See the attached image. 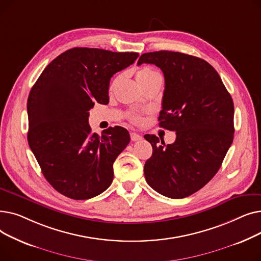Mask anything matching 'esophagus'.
I'll return each instance as SVG.
<instances>
[{
	"label": "esophagus",
	"instance_id": "34e87169",
	"mask_svg": "<svg viewBox=\"0 0 261 261\" xmlns=\"http://www.w3.org/2000/svg\"><path fill=\"white\" fill-rule=\"evenodd\" d=\"M130 138H131L132 142H136V141H141L143 139V136L138 134V133H135V132H131L130 133Z\"/></svg>",
	"mask_w": 261,
	"mask_h": 261
}]
</instances>
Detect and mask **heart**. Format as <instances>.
<instances>
[{
    "label": "heart",
    "mask_w": 261,
    "mask_h": 261,
    "mask_svg": "<svg viewBox=\"0 0 261 261\" xmlns=\"http://www.w3.org/2000/svg\"><path fill=\"white\" fill-rule=\"evenodd\" d=\"M159 77H161L160 74L150 66H143V67L139 68V71L136 72V80H138V82H139L141 87L149 84V82H151L152 80H154ZM116 81L117 80L114 81L113 86H115ZM129 118L133 123H136V125H140V123L143 121L142 116L139 115V114H131L129 116Z\"/></svg>",
    "instance_id": "obj_1"
}]
</instances>
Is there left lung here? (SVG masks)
<instances>
[{
	"mask_svg": "<svg viewBox=\"0 0 261 261\" xmlns=\"http://www.w3.org/2000/svg\"><path fill=\"white\" fill-rule=\"evenodd\" d=\"M154 64L165 77L160 126L175 131L167 146L155 135L146 161V181L159 194L182 199L206 185L234 140V102L215 68L190 55L159 50L143 54L138 65Z\"/></svg>",
	"mask_w": 261,
	"mask_h": 261,
	"instance_id": "1",
	"label": "left lung"
}]
</instances>
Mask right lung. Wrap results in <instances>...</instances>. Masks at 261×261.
Listing matches in <instances>:
<instances>
[{"mask_svg":"<svg viewBox=\"0 0 261 261\" xmlns=\"http://www.w3.org/2000/svg\"><path fill=\"white\" fill-rule=\"evenodd\" d=\"M138 53L74 47L55 58L27 99V141L47 182L61 195L87 200L113 181V163L130 142L122 127L92 133L89 111L109 102L111 77Z\"/></svg>","mask_w":261,"mask_h":261,"instance_id":"right-lung-1","label":"right lung"}]
</instances>
